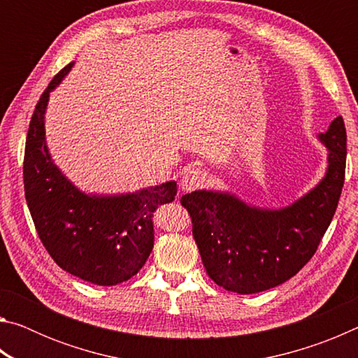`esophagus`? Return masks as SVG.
<instances>
[{
	"instance_id": "34e87169",
	"label": "esophagus",
	"mask_w": 358,
	"mask_h": 358,
	"mask_svg": "<svg viewBox=\"0 0 358 358\" xmlns=\"http://www.w3.org/2000/svg\"><path fill=\"white\" fill-rule=\"evenodd\" d=\"M205 178H207V173L201 171V169H187L180 180L181 191L191 192L199 189V187L203 186Z\"/></svg>"
}]
</instances>
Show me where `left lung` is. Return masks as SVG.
<instances>
[{
	"instance_id": "obj_1",
	"label": "left lung",
	"mask_w": 358,
	"mask_h": 358,
	"mask_svg": "<svg viewBox=\"0 0 358 358\" xmlns=\"http://www.w3.org/2000/svg\"><path fill=\"white\" fill-rule=\"evenodd\" d=\"M317 141L327 148L324 177L286 207H257L217 189L181 197L205 270L217 286L243 295L262 292L290 280L314 256L344 185L343 118L333 120Z\"/></svg>"
}]
</instances>
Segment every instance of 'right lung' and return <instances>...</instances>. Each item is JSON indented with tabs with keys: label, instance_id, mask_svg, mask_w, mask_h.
I'll return each mask as SVG.
<instances>
[{
	"label": "right lung",
	"instance_id": "right-lung-1",
	"mask_svg": "<svg viewBox=\"0 0 358 358\" xmlns=\"http://www.w3.org/2000/svg\"><path fill=\"white\" fill-rule=\"evenodd\" d=\"M69 63L48 83L29 121L23 183L36 230L64 271L98 286H115L137 275L155 243L153 211L175 201L177 181L134 192H85L52 159L45 137L50 93L69 74Z\"/></svg>",
	"mask_w": 358,
	"mask_h": 358
}]
</instances>
